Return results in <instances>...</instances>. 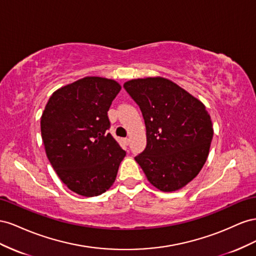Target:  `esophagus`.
<instances>
[{
  "label": "esophagus",
  "instance_id": "1",
  "mask_svg": "<svg viewBox=\"0 0 256 256\" xmlns=\"http://www.w3.org/2000/svg\"><path fill=\"white\" fill-rule=\"evenodd\" d=\"M123 140V144H126V146L128 144V142H130V140H128V138H123V140Z\"/></svg>",
  "mask_w": 256,
  "mask_h": 256
}]
</instances>
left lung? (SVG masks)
<instances>
[{"mask_svg":"<svg viewBox=\"0 0 256 256\" xmlns=\"http://www.w3.org/2000/svg\"><path fill=\"white\" fill-rule=\"evenodd\" d=\"M123 86L140 106L147 132V146L135 160L160 191L184 188L209 154L214 128L205 105L163 77L132 79Z\"/></svg>","mask_w":256,"mask_h":256,"instance_id":"left-lung-1","label":"left lung"}]
</instances>
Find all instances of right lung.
I'll return each instance as SVG.
<instances>
[{
  "instance_id": "add662e5",
  "label": "right lung",
  "mask_w": 256,
  "mask_h": 256,
  "mask_svg": "<svg viewBox=\"0 0 256 256\" xmlns=\"http://www.w3.org/2000/svg\"><path fill=\"white\" fill-rule=\"evenodd\" d=\"M120 90L112 79L84 77L54 92L42 114L49 162L63 184L79 195L106 192L126 154L107 133V112Z\"/></svg>"
}]
</instances>
